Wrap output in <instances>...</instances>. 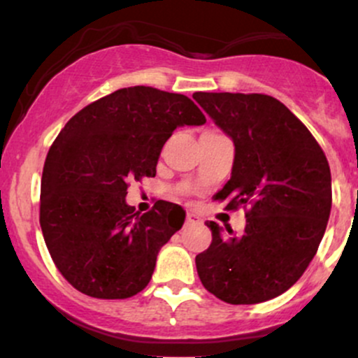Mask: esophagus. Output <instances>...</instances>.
<instances>
[{"label": "esophagus", "mask_w": 358, "mask_h": 358, "mask_svg": "<svg viewBox=\"0 0 358 358\" xmlns=\"http://www.w3.org/2000/svg\"><path fill=\"white\" fill-rule=\"evenodd\" d=\"M187 224L188 225H199V224H202V219H200V217L196 215V213L188 212L187 213Z\"/></svg>", "instance_id": "esophagus-1"}]
</instances>
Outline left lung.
<instances>
[{
    "instance_id": "1",
    "label": "left lung",
    "mask_w": 358,
    "mask_h": 358,
    "mask_svg": "<svg viewBox=\"0 0 358 358\" xmlns=\"http://www.w3.org/2000/svg\"><path fill=\"white\" fill-rule=\"evenodd\" d=\"M232 139L231 180L215 199L249 205L244 232L207 222L210 248L195 257L205 289L231 305L268 301L289 289L318 250L331 210L327 156L282 102L264 94L195 92Z\"/></svg>"
}]
</instances>
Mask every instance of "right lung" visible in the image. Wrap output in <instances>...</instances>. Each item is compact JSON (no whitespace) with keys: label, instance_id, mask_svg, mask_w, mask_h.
Masks as SVG:
<instances>
[{"label":"right lung","instance_id":"add662e5","mask_svg":"<svg viewBox=\"0 0 358 358\" xmlns=\"http://www.w3.org/2000/svg\"><path fill=\"white\" fill-rule=\"evenodd\" d=\"M205 121L183 94L134 85L85 106L60 131L45 159L40 227L57 269L76 289L124 299L148 286L185 210L159 200L139 215L126 203L127 183L156 175L176 127Z\"/></svg>","mask_w":358,"mask_h":358}]
</instances>
